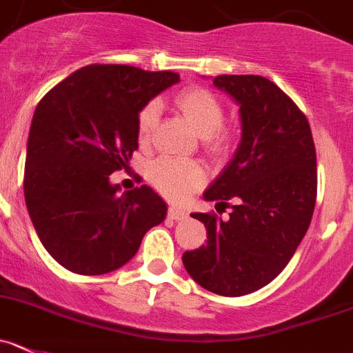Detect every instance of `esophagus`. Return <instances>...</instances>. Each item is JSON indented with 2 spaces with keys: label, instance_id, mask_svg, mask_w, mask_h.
<instances>
[{
  "label": "esophagus",
  "instance_id": "1",
  "mask_svg": "<svg viewBox=\"0 0 353 353\" xmlns=\"http://www.w3.org/2000/svg\"><path fill=\"white\" fill-rule=\"evenodd\" d=\"M169 219H174V221H181L186 217V212L183 209H177V207H169V212H167Z\"/></svg>",
  "mask_w": 353,
  "mask_h": 353
}]
</instances>
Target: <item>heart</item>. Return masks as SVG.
Segmentation results:
<instances>
[{
  "label": "heart",
  "instance_id": "1",
  "mask_svg": "<svg viewBox=\"0 0 353 353\" xmlns=\"http://www.w3.org/2000/svg\"><path fill=\"white\" fill-rule=\"evenodd\" d=\"M177 110L184 114L202 136L203 144L214 153H225L230 148V132L223 127L225 106L221 99L205 87H188L174 97ZM158 120V106L148 102L137 113L136 130L139 143H146ZM151 181L165 196L183 200L203 186L207 176L199 161L161 157L151 163Z\"/></svg>",
  "mask_w": 353,
  "mask_h": 353
}]
</instances>
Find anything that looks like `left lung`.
Masks as SVG:
<instances>
[{"mask_svg":"<svg viewBox=\"0 0 353 353\" xmlns=\"http://www.w3.org/2000/svg\"><path fill=\"white\" fill-rule=\"evenodd\" d=\"M212 83L240 104L242 141L203 196L232 212L192 214L205 225L207 243L184 252L183 263L203 289L236 298L265 288L291 261L314 216L317 154L303 111L268 78L221 74Z\"/></svg>","mask_w":353,"mask_h":353,"instance_id":"obj_1","label":"left lung"}]
</instances>
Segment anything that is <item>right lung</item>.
Masks as SVG:
<instances>
[{
  "label": "right lung",
  "mask_w": 353,
  "mask_h": 353,
  "mask_svg": "<svg viewBox=\"0 0 353 353\" xmlns=\"http://www.w3.org/2000/svg\"><path fill=\"white\" fill-rule=\"evenodd\" d=\"M177 81L172 71L90 64L38 102L26 154V205L45 249L69 272H114L165 219L167 205L153 188L120 193L110 177L127 170L137 150L141 108Z\"/></svg>",
  "instance_id": "right-lung-1"
}]
</instances>
